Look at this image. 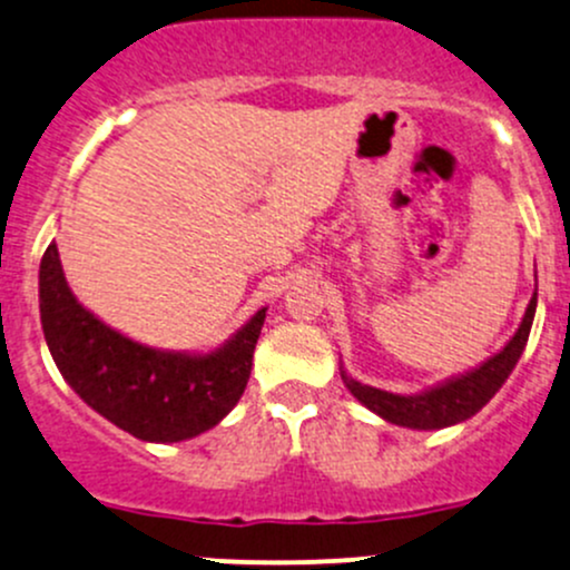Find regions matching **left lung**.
I'll use <instances>...</instances> for the list:
<instances>
[{
	"mask_svg": "<svg viewBox=\"0 0 570 570\" xmlns=\"http://www.w3.org/2000/svg\"><path fill=\"white\" fill-rule=\"evenodd\" d=\"M532 318H535V296L530 298V307H527L519 332L510 337V343L504 345L500 354L483 362L478 371L459 375V379L448 381L442 386H433V390L422 392V395H392V392L375 390V386H365L351 379H345V384H348L351 395L356 401L365 403L371 412L395 422V425L420 428V431L455 425V422H463L472 414H478L504 384V379H508L515 362H519L521 351H524Z\"/></svg>",
	"mask_w": 570,
	"mask_h": 570,
	"instance_id": "1",
	"label": "left lung"
}]
</instances>
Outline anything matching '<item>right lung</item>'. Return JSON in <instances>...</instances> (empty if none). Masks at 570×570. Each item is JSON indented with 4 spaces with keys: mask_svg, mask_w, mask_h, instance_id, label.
<instances>
[{
    "mask_svg": "<svg viewBox=\"0 0 570 570\" xmlns=\"http://www.w3.org/2000/svg\"><path fill=\"white\" fill-rule=\"evenodd\" d=\"M40 321L57 367L87 406L145 442H180L214 428L244 395L266 309L216 354L145 348L76 302L57 244H49L40 261Z\"/></svg>",
    "mask_w": 570,
    "mask_h": 570,
    "instance_id": "right-lung-1",
    "label": "right lung"
}]
</instances>
